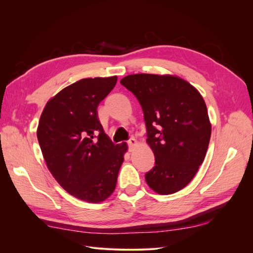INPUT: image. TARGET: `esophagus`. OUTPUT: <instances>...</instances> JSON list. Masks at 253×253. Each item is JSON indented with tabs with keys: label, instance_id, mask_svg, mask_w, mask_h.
Listing matches in <instances>:
<instances>
[{
	"label": "esophagus",
	"instance_id": "34e87169",
	"mask_svg": "<svg viewBox=\"0 0 253 253\" xmlns=\"http://www.w3.org/2000/svg\"><path fill=\"white\" fill-rule=\"evenodd\" d=\"M127 144H128V147H129V150H133L137 144H138V141H137L135 138H131L129 139L128 141H127Z\"/></svg>",
	"mask_w": 253,
	"mask_h": 253
}]
</instances>
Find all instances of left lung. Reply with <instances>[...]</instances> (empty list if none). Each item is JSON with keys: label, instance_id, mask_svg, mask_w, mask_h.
Masks as SVG:
<instances>
[{"label": "left lung", "instance_id": "8db88e82", "mask_svg": "<svg viewBox=\"0 0 253 253\" xmlns=\"http://www.w3.org/2000/svg\"><path fill=\"white\" fill-rule=\"evenodd\" d=\"M120 83L138 99L155 156L145 181L158 194L178 192L193 179L208 150L211 124L203 96L172 75H128Z\"/></svg>", "mask_w": 253, "mask_h": 253}]
</instances>
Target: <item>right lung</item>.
Wrapping results in <instances>:
<instances>
[{
  "label": "right lung",
  "mask_w": 253,
  "mask_h": 253,
  "mask_svg": "<svg viewBox=\"0 0 253 253\" xmlns=\"http://www.w3.org/2000/svg\"><path fill=\"white\" fill-rule=\"evenodd\" d=\"M117 76L84 78L50 98L37 137L49 172L67 193L101 203L116 188L127 144H114L103 131L97 108L116 85Z\"/></svg>",
  "instance_id": "1"
}]
</instances>
